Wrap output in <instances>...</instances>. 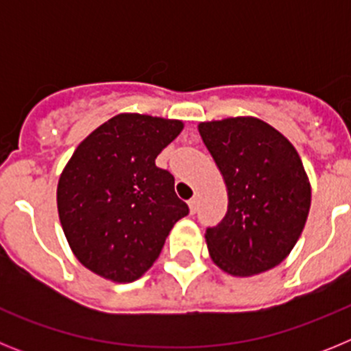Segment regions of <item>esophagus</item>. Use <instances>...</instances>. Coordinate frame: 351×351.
<instances>
[{"instance_id": "1", "label": "esophagus", "mask_w": 351, "mask_h": 351, "mask_svg": "<svg viewBox=\"0 0 351 351\" xmlns=\"http://www.w3.org/2000/svg\"><path fill=\"white\" fill-rule=\"evenodd\" d=\"M188 207H190V213H191V214H195V213H197V207H198V198H197V197L190 198V200H188Z\"/></svg>"}]
</instances>
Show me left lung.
<instances>
[{"label":"left lung","mask_w":351,"mask_h":351,"mask_svg":"<svg viewBox=\"0 0 351 351\" xmlns=\"http://www.w3.org/2000/svg\"><path fill=\"white\" fill-rule=\"evenodd\" d=\"M198 133L228 195L225 218L206 232L213 262L237 278L280 265L299 241L311 207V184L297 149L253 116L204 121Z\"/></svg>","instance_id":"obj_1"}]
</instances>
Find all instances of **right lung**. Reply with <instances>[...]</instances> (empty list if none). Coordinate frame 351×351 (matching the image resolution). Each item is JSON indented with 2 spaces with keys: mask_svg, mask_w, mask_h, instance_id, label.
<instances>
[{
  "mask_svg": "<svg viewBox=\"0 0 351 351\" xmlns=\"http://www.w3.org/2000/svg\"><path fill=\"white\" fill-rule=\"evenodd\" d=\"M182 128L179 119L123 112L77 145L56 195L64 237L84 267L132 283L160 256L188 206L154 160Z\"/></svg>",
  "mask_w": 351,
  "mask_h": 351,
  "instance_id": "right-lung-1",
  "label": "right lung"
}]
</instances>
